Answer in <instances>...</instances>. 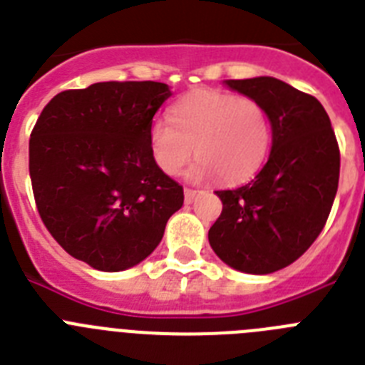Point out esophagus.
Wrapping results in <instances>:
<instances>
[{
  "label": "esophagus",
  "instance_id": "34e87169",
  "mask_svg": "<svg viewBox=\"0 0 365 365\" xmlns=\"http://www.w3.org/2000/svg\"><path fill=\"white\" fill-rule=\"evenodd\" d=\"M199 193V190H193V188H185V201L188 202H193V199H195V195Z\"/></svg>",
  "mask_w": 365,
  "mask_h": 365
}]
</instances>
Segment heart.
Wrapping results in <instances>:
<instances>
[{
    "label": "heart",
    "mask_w": 365,
    "mask_h": 365,
    "mask_svg": "<svg viewBox=\"0 0 365 365\" xmlns=\"http://www.w3.org/2000/svg\"><path fill=\"white\" fill-rule=\"evenodd\" d=\"M272 138L269 113L254 98L199 89L173 106L172 120L157 117L150 124V148L157 166L168 175L197 155V177L241 182L265 163Z\"/></svg>",
    "instance_id": "heart-1"
}]
</instances>
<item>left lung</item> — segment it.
<instances>
[{
  "mask_svg": "<svg viewBox=\"0 0 365 365\" xmlns=\"http://www.w3.org/2000/svg\"><path fill=\"white\" fill-rule=\"evenodd\" d=\"M227 86L267 109L272 150L256 179L215 192L222 210L208 241L232 269L270 274L294 263L324 230L338 190L340 148L312 95L270 76Z\"/></svg>",
  "mask_w": 365,
  "mask_h": 365,
  "instance_id": "obj_1",
  "label": "left lung"
}]
</instances>
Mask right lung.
I'll return each mask as SVG.
<instances>
[{
  "instance_id": "right-lung-1",
  "label": "right lung",
  "mask_w": 365,
  "mask_h": 365,
  "mask_svg": "<svg viewBox=\"0 0 365 365\" xmlns=\"http://www.w3.org/2000/svg\"><path fill=\"white\" fill-rule=\"evenodd\" d=\"M172 96L160 82H98L58 93L29 140L38 214L58 245L96 270L146 259L185 202L157 166L150 124Z\"/></svg>"
}]
</instances>
